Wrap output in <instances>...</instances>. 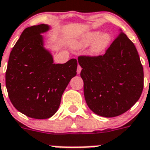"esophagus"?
<instances>
[{
  "label": "esophagus",
  "mask_w": 150,
  "mask_h": 150,
  "mask_svg": "<svg viewBox=\"0 0 150 150\" xmlns=\"http://www.w3.org/2000/svg\"><path fill=\"white\" fill-rule=\"evenodd\" d=\"M81 69H81V66H80V65H78V67H77V69H76V72H77V74H81Z\"/></svg>",
  "instance_id": "34e87169"
}]
</instances>
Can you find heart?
I'll return each mask as SVG.
<instances>
[{
  "mask_svg": "<svg viewBox=\"0 0 150 150\" xmlns=\"http://www.w3.org/2000/svg\"><path fill=\"white\" fill-rule=\"evenodd\" d=\"M112 41V35L108 32L101 33L100 31H90L83 33L73 43L76 49L84 48L91 45L89 52L91 55L97 56L107 49Z\"/></svg>",
  "mask_w": 150,
  "mask_h": 150,
  "instance_id": "b5f03b06",
  "label": "heart"
}]
</instances>
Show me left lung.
I'll use <instances>...</instances> for the list:
<instances>
[{"label":"left lung","mask_w":150,"mask_h":150,"mask_svg":"<svg viewBox=\"0 0 150 150\" xmlns=\"http://www.w3.org/2000/svg\"><path fill=\"white\" fill-rule=\"evenodd\" d=\"M83 94L96 114L114 117L131 109L143 90V67L137 49L120 30L105 54L80 56Z\"/></svg>","instance_id":"1"}]
</instances>
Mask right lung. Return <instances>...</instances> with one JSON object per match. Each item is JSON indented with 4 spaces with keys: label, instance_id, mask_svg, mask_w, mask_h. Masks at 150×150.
Returning <instances> with one entry per match:
<instances>
[{
    "label": "right lung",
    "instance_id": "1",
    "mask_svg": "<svg viewBox=\"0 0 150 150\" xmlns=\"http://www.w3.org/2000/svg\"><path fill=\"white\" fill-rule=\"evenodd\" d=\"M50 29L40 24L24 30L10 53L5 75L14 107L34 119H47L57 112L65 89L76 74V59L54 64L45 47L41 33Z\"/></svg>",
    "mask_w": 150,
    "mask_h": 150
}]
</instances>
